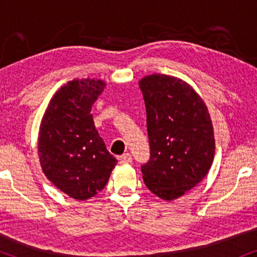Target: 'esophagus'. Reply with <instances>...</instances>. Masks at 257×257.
<instances>
[{
	"instance_id": "1",
	"label": "esophagus",
	"mask_w": 257,
	"mask_h": 257,
	"mask_svg": "<svg viewBox=\"0 0 257 257\" xmlns=\"http://www.w3.org/2000/svg\"><path fill=\"white\" fill-rule=\"evenodd\" d=\"M119 163H120V164H130V163H132V156L130 153L122 154V156L119 157Z\"/></svg>"
}]
</instances>
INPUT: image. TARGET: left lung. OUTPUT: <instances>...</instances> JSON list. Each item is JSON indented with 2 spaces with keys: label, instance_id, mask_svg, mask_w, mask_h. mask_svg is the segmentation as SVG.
Listing matches in <instances>:
<instances>
[{
  "label": "left lung",
  "instance_id": "obj_1",
  "mask_svg": "<svg viewBox=\"0 0 257 257\" xmlns=\"http://www.w3.org/2000/svg\"><path fill=\"white\" fill-rule=\"evenodd\" d=\"M139 86L150 143L143 178L151 192L171 201L208 173L215 150L212 121L201 98L180 79L154 73Z\"/></svg>",
  "mask_w": 257,
  "mask_h": 257
}]
</instances>
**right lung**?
Here are the masks:
<instances>
[{
  "label": "right lung",
  "mask_w": 257,
  "mask_h": 257,
  "mask_svg": "<svg viewBox=\"0 0 257 257\" xmlns=\"http://www.w3.org/2000/svg\"><path fill=\"white\" fill-rule=\"evenodd\" d=\"M104 86L101 80H71L55 93L41 122L42 170L56 187L77 200L100 192L118 163L99 137L91 113Z\"/></svg>",
  "instance_id": "right-lung-1"
}]
</instances>
